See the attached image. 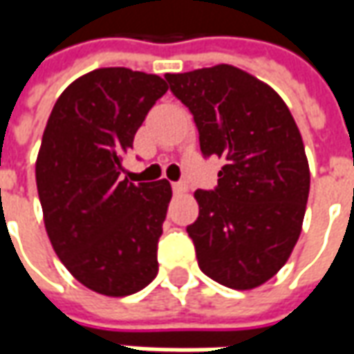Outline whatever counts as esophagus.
<instances>
[{
  "mask_svg": "<svg viewBox=\"0 0 354 354\" xmlns=\"http://www.w3.org/2000/svg\"><path fill=\"white\" fill-rule=\"evenodd\" d=\"M187 183H173V193L175 195H183V193H187Z\"/></svg>",
  "mask_w": 354,
  "mask_h": 354,
  "instance_id": "34e87169",
  "label": "esophagus"
}]
</instances>
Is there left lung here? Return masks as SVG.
Returning <instances> with one entry per match:
<instances>
[{
  "mask_svg": "<svg viewBox=\"0 0 354 354\" xmlns=\"http://www.w3.org/2000/svg\"><path fill=\"white\" fill-rule=\"evenodd\" d=\"M191 110L203 156L225 159L214 191H195L187 226L198 268L232 290H254L288 262L306 216L309 163L276 90L232 64L165 75Z\"/></svg>",
  "mask_w": 354,
  "mask_h": 354,
  "instance_id": "obj_1",
  "label": "left lung"
}]
</instances>
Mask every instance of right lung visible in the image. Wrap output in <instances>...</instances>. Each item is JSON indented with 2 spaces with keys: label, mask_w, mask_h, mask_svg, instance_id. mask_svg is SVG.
<instances>
[{
  "label": "right lung",
  "mask_w": 354,
  "mask_h": 354,
  "mask_svg": "<svg viewBox=\"0 0 354 354\" xmlns=\"http://www.w3.org/2000/svg\"><path fill=\"white\" fill-rule=\"evenodd\" d=\"M161 76L124 66L86 73L55 104L35 163L48 240L82 286L108 297L143 290L157 276V242L171 185L129 183L122 163Z\"/></svg>",
  "instance_id": "add662e5"
}]
</instances>
